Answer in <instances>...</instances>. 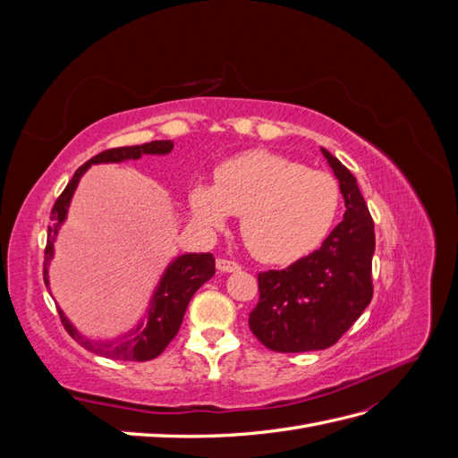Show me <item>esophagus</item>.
I'll return each mask as SVG.
<instances>
[{
  "label": "esophagus",
  "instance_id": "1",
  "mask_svg": "<svg viewBox=\"0 0 458 458\" xmlns=\"http://www.w3.org/2000/svg\"><path fill=\"white\" fill-rule=\"evenodd\" d=\"M216 266H217V271H221V273H234V271L241 269L237 261H231V259H225V258H219L216 261Z\"/></svg>",
  "mask_w": 458,
  "mask_h": 458
}]
</instances>
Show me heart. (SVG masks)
<instances>
[{
    "label": "heart",
    "instance_id": "b5f03b06",
    "mask_svg": "<svg viewBox=\"0 0 458 458\" xmlns=\"http://www.w3.org/2000/svg\"><path fill=\"white\" fill-rule=\"evenodd\" d=\"M189 202L208 229L241 216V234L258 259L290 263L327 239L340 210V185L276 152L248 150L217 165L214 185L192 187Z\"/></svg>",
    "mask_w": 458,
    "mask_h": 458
}]
</instances>
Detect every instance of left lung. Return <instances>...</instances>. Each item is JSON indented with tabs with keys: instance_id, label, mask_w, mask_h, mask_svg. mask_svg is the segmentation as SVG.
Here are the masks:
<instances>
[{
	"instance_id": "8db88e82",
	"label": "left lung",
	"mask_w": 458,
	"mask_h": 458,
	"mask_svg": "<svg viewBox=\"0 0 458 458\" xmlns=\"http://www.w3.org/2000/svg\"><path fill=\"white\" fill-rule=\"evenodd\" d=\"M321 152L340 183L344 219L318 250L258 275L259 301L248 318L254 336L279 353L330 348L372 300V217L353 174Z\"/></svg>"
}]
</instances>
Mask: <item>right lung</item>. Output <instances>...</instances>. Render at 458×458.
Here are the masks:
<instances>
[{"label":"right lung","mask_w":458,"mask_h":458,"mask_svg":"<svg viewBox=\"0 0 458 458\" xmlns=\"http://www.w3.org/2000/svg\"><path fill=\"white\" fill-rule=\"evenodd\" d=\"M174 148V141H150L145 145L133 147H118L103 150L101 155L93 157L84 165H80L76 174L68 182L66 189L61 192L57 202L53 204L51 210V225L47 227V246H46V261H44V281L49 288V263L55 254V241L64 219L68 216V206L76 192L81 175H84L93 164H116L126 160H140L143 155H168ZM216 273V259L212 254H183L177 256L170 266L164 269L160 281L152 293L148 310L145 317L135 325L126 335L114 340H91L81 335V332L71 323V318L57 306L61 321L80 345L86 350L99 353L116 361H148V359L158 357L165 345H168L182 327L185 310L192 294L206 283L210 281Z\"/></svg>","instance_id":"1"}]
</instances>
